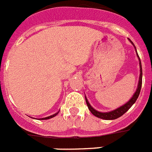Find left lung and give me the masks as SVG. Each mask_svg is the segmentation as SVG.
Returning <instances> with one entry per match:
<instances>
[{"mask_svg": "<svg viewBox=\"0 0 152 152\" xmlns=\"http://www.w3.org/2000/svg\"><path fill=\"white\" fill-rule=\"evenodd\" d=\"M129 40L132 43V44L135 47V45L134 44V43L131 41V40ZM135 49H136V47H135ZM137 55L138 58L140 60V79H139V83H138V86H137V89L136 92L135 94H134V96L132 97V98L129 100V102L127 103H126L124 105L121 106L119 107V108H117L115 110H113L112 112H97L96 111L95 109H94L91 106V104H89L88 101H87V97H85L86 98V102H87V107H88L89 110L91 111V112L94 115H95L96 117L97 118H100V119H106V120H112V119H115L117 118H119V117L122 116L124 113L127 112L129 110L130 107H131L133 104L135 103V102L137 101V99L138 96L140 94V89H141V85H142V67H141V62H140V59L138 56V54L137 52Z\"/></svg>", "mask_w": 152, "mask_h": 152, "instance_id": "8db88e82", "label": "left lung"}]
</instances>
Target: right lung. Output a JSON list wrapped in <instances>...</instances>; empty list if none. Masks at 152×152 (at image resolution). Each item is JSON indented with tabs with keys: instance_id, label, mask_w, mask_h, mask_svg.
<instances>
[{
	"instance_id": "add662e5",
	"label": "right lung",
	"mask_w": 152,
	"mask_h": 152,
	"mask_svg": "<svg viewBox=\"0 0 152 152\" xmlns=\"http://www.w3.org/2000/svg\"><path fill=\"white\" fill-rule=\"evenodd\" d=\"M58 112H57V113H55V114L52 115H50V116L46 117V118H43V119H50V118H53V117H55V115H58Z\"/></svg>"
}]
</instances>
